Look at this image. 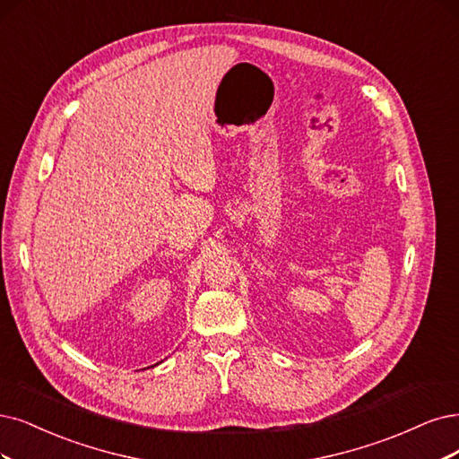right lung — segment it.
<instances>
[{
    "instance_id": "obj_1",
    "label": "right lung",
    "mask_w": 459,
    "mask_h": 459,
    "mask_svg": "<svg viewBox=\"0 0 459 459\" xmlns=\"http://www.w3.org/2000/svg\"><path fill=\"white\" fill-rule=\"evenodd\" d=\"M157 365H159V363H157Z\"/></svg>"
}]
</instances>
